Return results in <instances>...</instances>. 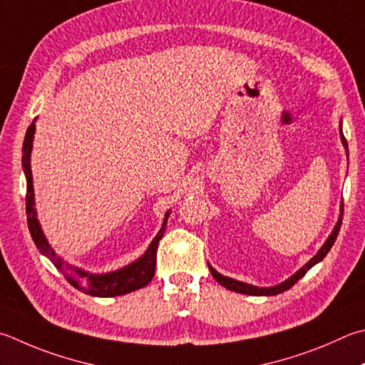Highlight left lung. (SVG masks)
I'll list each match as a JSON object with an SVG mask.
<instances>
[{
	"mask_svg": "<svg viewBox=\"0 0 365 365\" xmlns=\"http://www.w3.org/2000/svg\"><path fill=\"white\" fill-rule=\"evenodd\" d=\"M340 137H341L343 147L346 148V156H348V142H346V138H344V135H343L341 121H340ZM341 218H343V202H341V207H340V218H339V222H336L334 231H332V233H330V236L327 237V241L324 242V246H322L319 250H317V254H316L313 258H311V260H309L308 263H304L303 267H302L300 269H298L295 274L290 276L289 279H286L284 282L277 284V286H273V287H257V286H252V284H246V282L231 279V277H227V276H223V274L218 273V271H215V269L212 268L210 264L207 263L210 273H212V276H214V279H215L218 284H220V286L227 287L228 290H233V292H237V294L255 295V297H262V295L269 297V295H277V294L286 292V290H289L290 287H292L297 281H300L302 277H303L304 274H307L308 271H309L311 268H313L316 263L322 262V258L329 254V250L332 249L334 242H335V240H336V236H339V231H340V227H341Z\"/></svg>",
	"mask_w": 365,
	"mask_h": 365,
	"instance_id": "8db88e82",
	"label": "left lung"
}]
</instances>
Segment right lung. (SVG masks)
Wrapping results in <instances>:
<instances>
[{
  "label": "right lung",
  "mask_w": 365,
  "mask_h": 365,
  "mask_svg": "<svg viewBox=\"0 0 365 365\" xmlns=\"http://www.w3.org/2000/svg\"><path fill=\"white\" fill-rule=\"evenodd\" d=\"M35 129L36 125H35V121H33L30 124V128L26 129V135L24 140L22 168L26 178V197H25L26 222H29L30 235L38 250L56 264V268L61 271V273H63V276L67 277V281L73 287H76L78 290H81V292L92 297H118V295L134 292V290L147 286L155 276L156 250H158L160 240L164 236L165 223H168V218L170 215L169 212L165 214L163 227L160 231H158L155 240L151 241L147 252H145L140 258H137L135 262L129 263L128 267L119 268L116 271H111V273H105V274H92L89 271H84L78 267H73V264L67 262H63L61 257L56 255L54 249L49 246V242L46 240V236L41 230V225H39L38 217H36L35 193H33V177H31V165H30Z\"/></svg>",
  "instance_id": "obj_1"
}]
</instances>
